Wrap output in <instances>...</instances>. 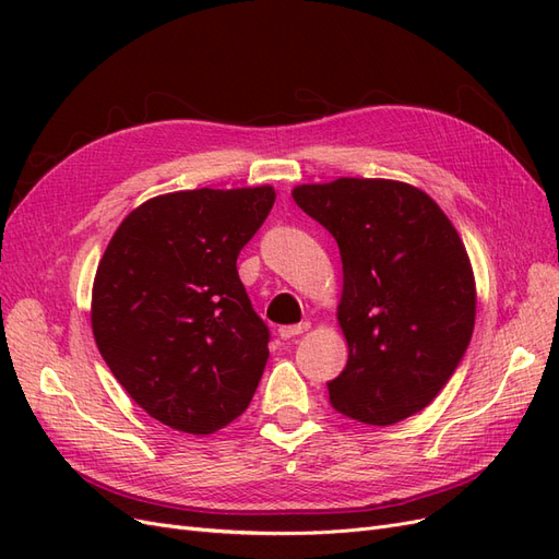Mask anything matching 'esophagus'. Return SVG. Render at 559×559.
I'll list each match as a JSON object with an SVG mask.
<instances>
[{"label":"esophagus","mask_w":559,"mask_h":559,"mask_svg":"<svg viewBox=\"0 0 559 559\" xmlns=\"http://www.w3.org/2000/svg\"><path fill=\"white\" fill-rule=\"evenodd\" d=\"M310 329V324L308 321H302V324H292V326H280V337L282 341H292V337H296V335H300V333H306Z\"/></svg>","instance_id":"esophagus-1"}]
</instances>
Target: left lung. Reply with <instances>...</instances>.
<instances>
[{
	"instance_id": "obj_1",
	"label": "left lung",
	"mask_w": 559,
	"mask_h": 559,
	"mask_svg": "<svg viewBox=\"0 0 559 559\" xmlns=\"http://www.w3.org/2000/svg\"><path fill=\"white\" fill-rule=\"evenodd\" d=\"M343 259L337 321L347 366L331 405L386 427L419 413L448 384L476 324V280L443 210L411 183L341 177L294 189Z\"/></svg>"
}]
</instances>
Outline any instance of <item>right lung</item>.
Instances as JSON below:
<instances>
[{
  "label": "right lung",
  "instance_id": "add662e5",
  "mask_svg": "<svg viewBox=\"0 0 559 559\" xmlns=\"http://www.w3.org/2000/svg\"><path fill=\"white\" fill-rule=\"evenodd\" d=\"M273 202V186L156 195L123 218L99 259L97 349L165 427L214 433L257 392L270 333L235 263Z\"/></svg>",
  "mask_w": 559,
  "mask_h": 559
}]
</instances>
